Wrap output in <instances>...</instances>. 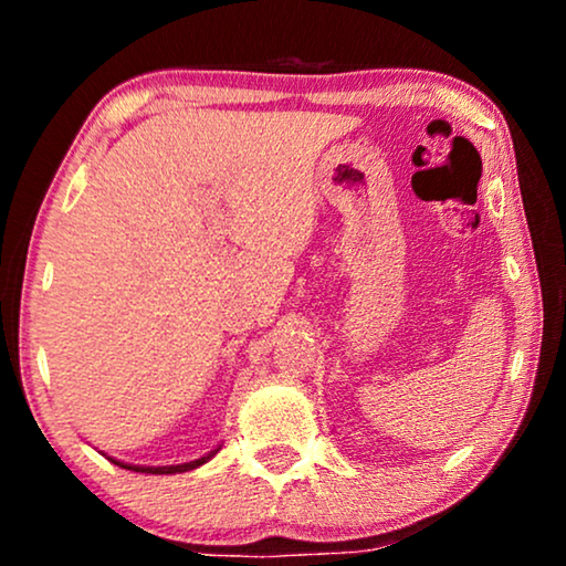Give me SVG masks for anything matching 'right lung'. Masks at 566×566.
Returning <instances> with one entry per match:
<instances>
[{
  "mask_svg": "<svg viewBox=\"0 0 566 566\" xmlns=\"http://www.w3.org/2000/svg\"><path fill=\"white\" fill-rule=\"evenodd\" d=\"M216 451H219V448H216ZM216 451H211L208 455H203V459L190 461V463H177V467H130V463H120V461H115V459H111V461H113V463H118V467H123V469L142 471V474H182V471H190V469L203 467V463H206L208 459H211V455H213Z\"/></svg>",
  "mask_w": 566,
  "mask_h": 566,
  "instance_id": "right-lung-1",
  "label": "right lung"
}]
</instances>
